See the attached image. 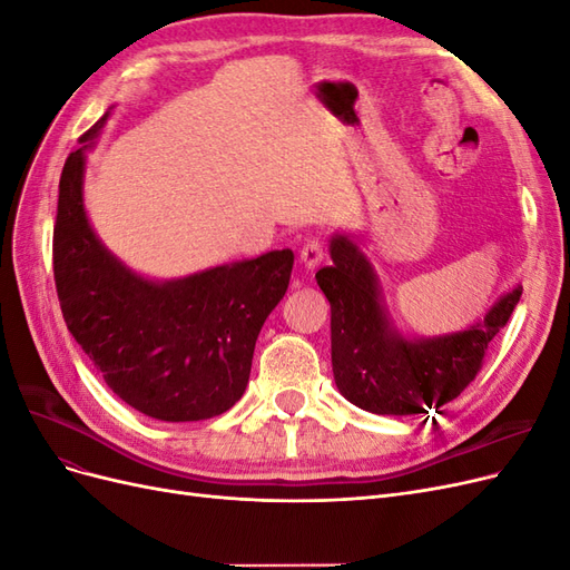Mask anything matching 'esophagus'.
Returning a JSON list of instances; mask_svg holds the SVG:
<instances>
[{
    "mask_svg": "<svg viewBox=\"0 0 570 570\" xmlns=\"http://www.w3.org/2000/svg\"><path fill=\"white\" fill-rule=\"evenodd\" d=\"M323 256H325V252H323V245L318 243V239H308V243L302 247V252H299V258H302V264H304V268H308V271H314L321 262H323Z\"/></svg>",
    "mask_w": 570,
    "mask_h": 570,
    "instance_id": "esophagus-1",
    "label": "esophagus"
}]
</instances>
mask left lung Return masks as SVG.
Returning a JSON list of instances; mask_svg holds the SVG:
<instances>
[{
    "label": "left lung",
    "mask_w": 570,
    "mask_h": 570,
    "mask_svg": "<svg viewBox=\"0 0 570 570\" xmlns=\"http://www.w3.org/2000/svg\"><path fill=\"white\" fill-rule=\"evenodd\" d=\"M333 264L316 273L331 302L333 375L344 400L381 416L442 413L473 383L488 344L511 318L523 287H513L465 331L404 337L392 325L377 275L347 235L331 239Z\"/></svg>",
    "instance_id": "obj_1"
}]
</instances>
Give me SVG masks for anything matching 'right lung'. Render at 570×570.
I'll use <instances>...</instances> for the list:
<instances>
[{
    "mask_svg": "<svg viewBox=\"0 0 570 570\" xmlns=\"http://www.w3.org/2000/svg\"><path fill=\"white\" fill-rule=\"evenodd\" d=\"M109 111L80 137L59 180L55 281L68 331L120 400L145 416L185 423L228 411L243 396L262 325L289 285L295 254L147 281L95 235L82 202L85 149Z\"/></svg>",
    "mask_w": 570,
    "mask_h": 570,
    "instance_id": "obj_1",
    "label": "right lung"
}]
</instances>
